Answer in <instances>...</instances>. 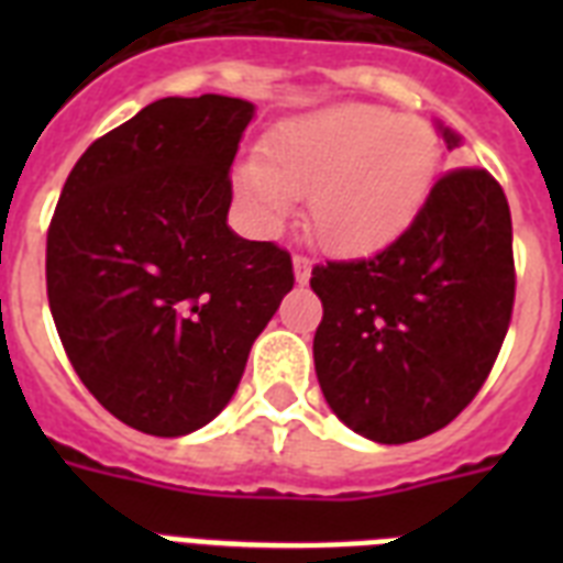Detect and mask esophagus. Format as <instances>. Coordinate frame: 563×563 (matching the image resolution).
Wrapping results in <instances>:
<instances>
[{
	"instance_id": "esophagus-1",
	"label": "esophagus",
	"mask_w": 563,
	"mask_h": 563,
	"mask_svg": "<svg viewBox=\"0 0 563 563\" xmlns=\"http://www.w3.org/2000/svg\"><path fill=\"white\" fill-rule=\"evenodd\" d=\"M291 263H295V280L307 283L309 274H312V260L303 254H295V260H291Z\"/></svg>"
}]
</instances>
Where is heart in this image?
I'll return each mask as SVG.
<instances>
[{"instance_id":"b5f03b06","label":"heart","mask_w":563,"mask_h":563,"mask_svg":"<svg viewBox=\"0 0 563 563\" xmlns=\"http://www.w3.org/2000/svg\"><path fill=\"white\" fill-rule=\"evenodd\" d=\"M441 145L418 117L374 104H342L274 128L263 163L239 187L260 219L277 224L291 198L309 195V224L344 256L374 254L400 236L435 184Z\"/></svg>"}]
</instances>
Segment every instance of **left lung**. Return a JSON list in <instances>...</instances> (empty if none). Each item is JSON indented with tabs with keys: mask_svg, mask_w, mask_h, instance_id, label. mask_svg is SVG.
Instances as JSON below:
<instances>
[{
	"mask_svg": "<svg viewBox=\"0 0 563 563\" xmlns=\"http://www.w3.org/2000/svg\"><path fill=\"white\" fill-rule=\"evenodd\" d=\"M309 286L324 307L316 374L339 420L379 444L432 435L479 394L511 324L506 192L479 166L444 172L391 245L316 265Z\"/></svg>",
	"mask_w": 563,
	"mask_h": 563,
	"instance_id": "obj_1",
	"label": "left lung"
}]
</instances>
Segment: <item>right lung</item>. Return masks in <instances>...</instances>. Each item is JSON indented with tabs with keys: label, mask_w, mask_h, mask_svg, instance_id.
Listing matches in <instances>:
<instances>
[{
	"label": "right lung",
	"mask_w": 563,
	"mask_h": 563,
	"mask_svg": "<svg viewBox=\"0 0 563 563\" xmlns=\"http://www.w3.org/2000/svg\"><path fill=\"white\" fill-rule=\"evenodd\" d=\"M254 104L161 99L69 172L46 236V295L75 374L148 435L201 429L295 286L291 256L228 228L230 163Z\"/></svg>",
	"instance_id": "obj_1"
}]
</instances>
